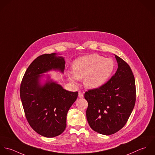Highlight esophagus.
<instances>
[{"label": "esophagus", "mask_w": 155, "mask_h": 155, "mask_svg": "<svg viewBox=\"0 0 155 155\" xmlns=\"http://www.w3.org/2000/svg\"><path fill=\"white\" fill-rule=\"evenodd\" d=\"M84 96V95H83V93H82L81 91H79L78 92V97H83Z\"/></svg>", "instance_id": "34e87169"}]
</instances>
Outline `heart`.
<instances>
[{
  "label": "heart",
  "mask_w": 155,
  "mask_h": 155,
  "mask_svg": "<svg viewBox=\"0 0 155 155\" xmlns=\"http://www.w3.org/2000/svg\"><path fill=\"white\" fill-rule=\"evenodd\" d=\"M115 68L116 63L113 59L92 54L77 59L73 64L74 73L69 74L68 77L74 82L84 78L86 87L96 89L109 79Z\"/></svg>",
  "instance_id": "1"
}]
</instances>
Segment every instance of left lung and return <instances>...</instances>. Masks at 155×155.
Listing matches in <instances>:
<instances>
[{"instance_id": "left-lung-1", "label": "left lung", "mask_w": 155, "mask_h": 155, "mask_svg": "<svg viewBox=\"0 0 155 155\" xmlns=\"http://www.w3.org/2000/svg\"><path fill=\"white\" fill-rule=\"evenodd\" d=\"M116 72L104 84L88 90L86 117L91 127L99 134L110 135L127 123L136 101L135 78L129 65L115 55Z\"/></svg>"}]
</instances>
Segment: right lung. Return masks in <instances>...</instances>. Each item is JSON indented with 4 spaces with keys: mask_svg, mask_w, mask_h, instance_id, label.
Masks as SVG:
<instances>
[{
    "mask_svg": "<svg viewBox=\"0 0 155 155\" xmlns=\"http://www.w3.org/2000/svg\"><path fill=\"white\" fill-rule=\"evenodd\" d=\"M56 55L44 54L36 58L28 68L20 89L28 123L35 132L48 138L64 130L68 111L78 97V92L67 91L51 81L40 85V74L51 69L64 71V58Z\"/></svg>",
    "mask_w": 155,
    "mask_h": 155,
    "instance_id": "obj_1",
    "label": "right lung"
}]
</instances>
